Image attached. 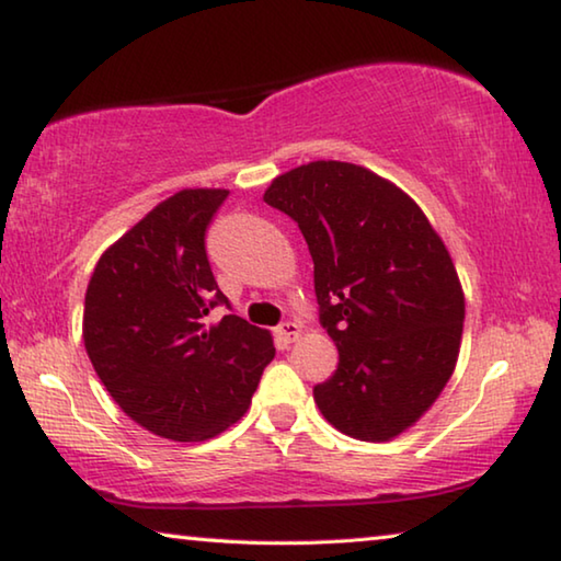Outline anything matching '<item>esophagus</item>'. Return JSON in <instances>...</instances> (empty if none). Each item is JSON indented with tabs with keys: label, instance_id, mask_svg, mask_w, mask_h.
<instances>
[{
	"label": "esophagus",
	"instance_id": "34e87169",
	"mask_svg": "<svg viewBox=\"0 0 561 561\" xmlns=\"http://www.w3.org/2000/svg\"><path fill=\"white\" fill-rule=\"evenodd\" d=\"M274 334H277V339L282 341V344H291V341L299 339L301 327L297 324V321H284V324L277 327V331H274Z\"/></svg>",
	"mask_w": 561,
	"mask_h": 561
}]
</instances>
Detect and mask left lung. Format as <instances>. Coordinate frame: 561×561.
<instances>
[{
  "mask_svg": "<svg viewBox=\"0 0 561 561\" xmlns=\"http://www.w3.org/2000/svg\"><path fill=\"white\" fill-rule=\"evenodd\" d=\"M264 203L299 225L339 368L314 386L321 415L368 443L401 435L458 364L465 294L448 247L391 180L314 160L272 180Z\"/></svg>",
  "mask_w": 561,
  "mask_h": 561,
  "instance_id": "obj_1",
  "label": "left lung"
}]
</instances>
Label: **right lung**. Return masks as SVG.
<instances>
[{"label":"right lung","instance_id":"right-lung-1","mask_svg":"<svg viewBox=\"0 0 561 561\" xmlns=\"http://www.w3.org/2000/svg\"><path fill=\"white\" fill-rule=\"evenodd\" d=\"M230 190L185 187L113 242L91 274L83 346L113 401L160 438L197 443L240 421L274 358L267 329L227 314L205 230Z\"/></svg>","mask_w":561,"mask_h":561}]
</instances>
